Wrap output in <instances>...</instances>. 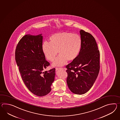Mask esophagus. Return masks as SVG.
Segmentation results:
<instances>
[{"instance_id":"esophagus-1","label":"esophagus","mask_w":120,"mask_h":120,"mask_svg":"<svg viewBox=\"0 0 120 120\" xmlns=\"http://www.w3.org/2000/svg\"><path fill=\"white\" fill-rule=\"evenodd\" d=\"M56 71L59 70H61V69H63L62 68H56Z\"/></svg>"}]
</instances>
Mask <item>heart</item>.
Wrapping results in <instances>:
<instances>
[{
	"mask_svg": "<svg viewBox=\"0 0 120 120\" xmlns=\"http://www.w3.org/2000/svg\"><path fill=\"white\" fill-rule=\"evenodd\" d=\"M51 42L45 41L42 50L46 58L53 61L58 54H60L53 63L54 66H62L68 61H72L79 54L82 45L80 36L75 33L62 32L52 35Z\"/></svg>",
	"mask_w": 120,
	"mask_h": 120,
	"instance_id": "obj_1",
	"label": "heart"
}]
</instances>
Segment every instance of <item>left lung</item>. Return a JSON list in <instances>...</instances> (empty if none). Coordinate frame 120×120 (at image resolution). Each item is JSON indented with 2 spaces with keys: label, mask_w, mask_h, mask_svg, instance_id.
Instances as JSON below:
<instances>
[{
  "label": "left lung",
  "mask_w": 120,
  "mask_h": 120,
  "mask_svg": "<svg viewBox=\"0 0 120 120\" xmlns=\"http://www.w3.org/2000/svg\"><path fill=\"white\" fill-rule=\"evenodd\" d=\"M80 34L82 45L79 54L66 66L68 87L77 94H84L91 89L100 70V52L95 38L83 30Z\"/></svg>",
  "instance_id": "1"
}]
</instances>
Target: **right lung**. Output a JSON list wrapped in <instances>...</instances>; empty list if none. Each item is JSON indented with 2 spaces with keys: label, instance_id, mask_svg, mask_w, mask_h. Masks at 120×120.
Here are the masks:
<instances>
[{
  "label": "right lung",
  "instance_id": "obj_1",
  "mask_svg": "<svg viewBox=\"0 0 120 120\" xmlns=\"http://www.w3.org/2000/svg\"><path fill=\"white\" fill-rule=\"evenodd\" d=\"M42 34L26 35L18 43L15 59L27 88L38 96H44L51 91L56 69L44 70L50 65L42 52Z\"/></svg>",
  "mask_w": 120,
  "mask_h": 120
}]
</instances>
